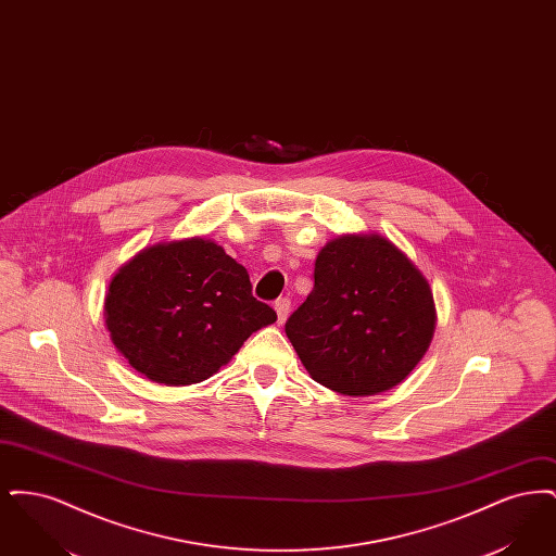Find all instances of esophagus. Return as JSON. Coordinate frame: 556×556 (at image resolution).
Returning <instances> with one entry per match:
<instances>
[{
  "mask_svg": "<svg viewBox=\"0 0 556 556\" xmlns=\"http://www.w3.org/2000/svg\"><path fill=\"white\" fill-rule=\"evenodd\" d=\"M291 302L290 298H279L275 300V313H277V323H286V318L290 315Z\"/></svg>",
  "mask_w": 556,
  "mask_h": 556,
  "instance_id": "obj_1",
  "label": "esophagus"
}]
</instances>
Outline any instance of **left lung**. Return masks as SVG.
<instances>
[{
	"mask_svg": "<svg viewBox=\"0 0 556 556\" xmlns=\"http://www.w3.org/2000/svg\"><path fill=\"white\" fill-rule=\"evenodd\" d=\"M435 329L421 270L377 233L331 239L315 288L286 333L311 377L344 396L388 392L417 367Z\"/></svg>",
	"mask_w": 556,
	"mask_h": 556,
	"instance_id": "obj_1",
	"label": "left lung"
}]
</instances>
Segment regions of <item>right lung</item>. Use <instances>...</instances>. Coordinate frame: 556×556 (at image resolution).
Returning a JSON list of instances; mask_svg holds the SVG:
<instances>
[{
	"label": "right lung",
	"instance_id": "add662e5",
	"mask_svg": "<svg viewBox=\"0 0 556 556\" xmlns=\"http://www.w3.org/2000/svg\"><path fill=\"white\" fill-rule=\"evenodd\" d=\"M104 317L132 369L164 386H191L225 367L277 320L252 295L250 275L211 239L156 243L110 281Z\"/></svg>",
	"mask_w": 556,
	"mask_h": 556
}]
</instances>
